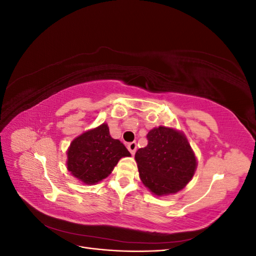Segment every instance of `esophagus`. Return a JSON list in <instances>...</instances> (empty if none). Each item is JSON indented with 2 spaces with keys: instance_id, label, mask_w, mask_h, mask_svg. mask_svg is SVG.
<instances>
[{
  "instance_id": "34e87169",
  "label": "esophagus",
  "mask_w": 256,
  "mask_h": 256,
  "mask_svg": "<svg viewBox=\"0 0 256 256\" xmlns=\"http://www.w3.org/2000/svg\"><path fill=\"white\" fill-rule=\"evenodd\" d=\"M127 148L128 150L131 152V154H134L136 150V142H131L127 144Z\"/></svg>"
}]
</instances>
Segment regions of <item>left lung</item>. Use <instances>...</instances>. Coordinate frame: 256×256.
<instances>
[{
    "instance_id": "8db88e82",
    "label": "left lung",
    "mask_w": 256,
    "mask_h": 256,
    "mask_svg": "<svg viewBox=\"0 0 256 256\" xmlns=\"http://www.w3.org/2000/svg\"><path fill=\"white\" fill-rule=\"evenodd\" d=\"M148 144L136 152L138 174L154 196L173 194L194 175L196 158L186 136L164 126L147 134Z\"/></svg>"
}]
</instances>
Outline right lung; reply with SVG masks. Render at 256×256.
<instances>
[{
  "instance_id": "add662e5",
  "label": "right lung",
  "mask_w": 256,
  "mask_h": 256,
  "mask_svg": "<svg viewBox=\"0 0 256 256\" xmlns=\"http://www.w3.org/2000/svg\"><path fill=\"white\" fill-rule=\"evenodd\" d=\"M120 140L110 136L106 124L82 134L67 150V168L86 184H95L109 176L120 158L130 157Z\"/></svg>"
}]
</instances>
